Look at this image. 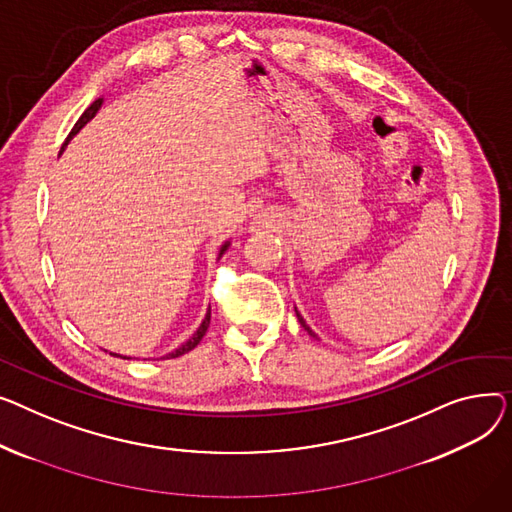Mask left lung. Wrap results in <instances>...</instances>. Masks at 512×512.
Here are the masks:
<instances>
[{
    "label": "left lung",
    "mask_w": 512,
    "mask_h": 512,
    "mask_svg": "<svg viewBox=\"0 0 512 512\" xmlns=\"http://www.w3.org/2000/svg\"><path fill=\"white\" fill-rule=\"evenodd\" d=\"M295 316H297V320H299V324H302V328H304V330H306V333H308V335H310V337H314V339H318V337H316V333H314V330H312V328H310V326H308V324H306V320H304V318H302V314H299V312H297V308H295Z\"/></svg>",
    "instance_id": "8db88e82"
}]
</instances>
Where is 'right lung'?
Here are the masks:
<instances>
[{"mask_svg": "<svg viewBox=\"0 0 512 512\" xmlns=\"http://www.w3.org/2000/svg\"><path fill=\"white\" fill-rule=\"evenodd\" d=\"M101 105H103V99H97L93 105H90L82 115H80V119H78V122L74 124V128H72V132H70V136H68V140H66V144L70 142V138L72 136H76L88 122H90V119H93L95 115H97V111L101 109ZM64 144V146H66ZM231 246V242H225L223 246H221V250H219V258L227 252V248ZM208 324H210V308H208V312H206V316H204V320H202V324L198 326V330H196V333L186 341V343H182V345H179L175 351H171V353H167L165 357L167 359H173V357H179V355H184V353H188V351H192L200 341H202V337L206 335V328H208ZM113 357H122V355H117V353H111ZM124 359H130V357H124Z\"/></svg>", "mask_w": 512, "mask_h": 512, "instance_id": "right-lung-1", "label": "right lung"}]
</instances>
